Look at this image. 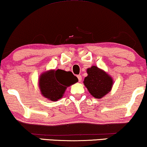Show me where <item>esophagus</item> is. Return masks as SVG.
<instances>
[{"mask_svg": "<svg viewBox=\"0 0 147 147\" xmlns=\"http://www.w3.org/2000/svg\"><path fill=\"white\" fill-rule=\"evenodd\" d=\"M78 81H79L80 82L82 81V76H80V75H78Z\"/></svg>", "mask_w": 147, "mask_h": 147, "instance_id": "esophagus-1", "label": "esophagus"}]
</instances>
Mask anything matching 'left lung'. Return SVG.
Returning <instances> with one entry per match:
<instances>
[{
	"label": "left lung",
	"instance_id": "left-lung-1",
	"mask_svg": "<svg viewBox=\"0 0 147 147\" xmlns=\"http://www.w3.org/2000/svg\"><path fill=\"white\" fill-rule=\"evenodd\" d=\"M87 74L84 84L92 96L100 99L111 91L113 79L105 71L97 66L92 65L87 69Z\"/></svg>",
	"mask_w": 147,
	"mask_h": 147
}]
</instances>
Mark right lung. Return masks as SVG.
<instances>
[{"label": "right lung", "mask_w": 147, "mask_h": 147, "mask_svg": "<svg viewBox=\"0 0 147 147\" xmlns=\"http://www.w3.org/2000/svg\"><path fill=\"white\" fill-rule=\"evenodd\" d=\"M78 82L71 71L50 69L41 74L39 88L41 95L51 101H57L64 95L67 87Z\"/></svg>", "instance_id": "right-lung-1"}]
</instances>
